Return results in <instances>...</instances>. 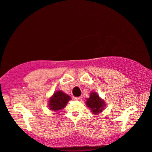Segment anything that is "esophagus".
Listing matches in <instances>:
<instances>
[{"label":"esophagus","mask_w":152,"mask_h":152,"mask_svg":"<svg viewBox=\"0 0 152 152\" xmlns=\"http://www.w3.org/2000/svg\"><path fill=\"white\" fill-rule=\"evenodd\" d=\"M81 96H78V97H74V99L75 100H78V101H80L81 100Z\"/></svg>","instance_id":"obj_1"}]
</instances>
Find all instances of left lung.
<instances>
[{
	"instance_id": "obj_1",
	"label": "left lung",
	"mask_w": 152,
	"mask_h": 152,
	"mask_svg": "<svg viewBox=\"0 0 152 152\" xmlns=\"http://www.w3.org/2000/svg\"><path fill=\"white\" fill-rule=\"evenodd\" d=\"M86 105L90 108L93 114L96 115L102 112L106 106L104 100H102L96 92H92L90 94V97L87 99Z\"/></svg>"
}]
</instances>
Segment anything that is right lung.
Segmentation results:
<instances>
[{"label":"right lung","mask_w":152,"mask_h":152,"mask_svg":"<svg viewBox=\"0 0 152 152\" xmlns=\"http://www.w3.org/2000/svg\"><path fill=\"white\" fill-rule=\"evenodd\" d=\"M70 99L71 97L68 94H66L61 90L57 91L49 99L48 107L50 110L57 112L63 109Z\"/></svg>","instance_id":"1"}]
</instances>
